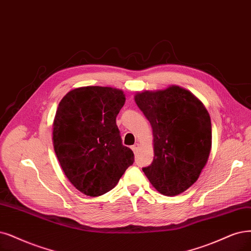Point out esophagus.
Instances as JSON below:
<instances>
[{"instance_id": "obj_1", "label": "esophagus", "mask_w": 251, "mask_h": 251, "mask_svg": "<svg viewBox=\"0 0 251 251\" xmlns=\"http://www.w3.org/2000/svg\"><path fill=\"white\" fill-rule=\"evenodd\" d=\"M138 148H140V144H138V143H135L133 146H131V150L135 153V152L138 150Z\"/></svg>"}]
</instances>
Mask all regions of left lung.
Returning <instances> with one entry per match:
<instances>
[{
    "instance_id": "left-lung-1",
    "label": "left lung",
    "mask_w": 251,
    "mask_h": 251,
    "mask_svg": "<svg viewBox=\"0 0 251 251\" xmlns=\"http://www.w3.org/2000/svg\"><path fill=\"white\" fill-rule=\"evenodd\" d=\"M153 129L154 159L143 169L153 187L174 197L197 182L208 161L212 127L208 110L188 90L170 86L134 96Z\"/></svg>"
}]
</instances>
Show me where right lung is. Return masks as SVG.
Returning <instances> with one entry per match:
<instances>
[{
    "label": "right lung",
    "mask_w": 251,
    "mask_h": 251,
    "mask_svg": "<svg viewBox=\"0 0 251 251\" xmlns=\"http://www.w3.org/2000/svg\"><path fill=\"white\" fill-rule=\"evenodd\" d=\"M125 100L122 90L88 86L69 91L60 101L52 124L53 149L68 180L86 196L113 189L134 161L116 124Z\"/></svg>",
    "instance_id": "right-lung-1"
}]
</instances>
